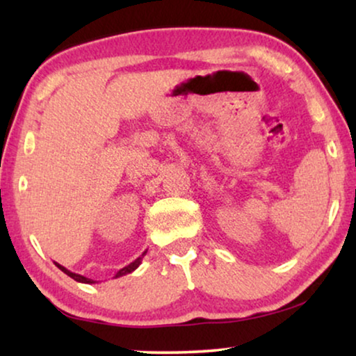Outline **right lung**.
Returning <instances> with one entry per match:
<instances>
[{"label": "right lung", "mask_w": 356, "mask_h": 356, "mask_svg": "<svg viewBox=\"0 0 356 356\" xmlns=\"http://www.w3.org/2000/svg\"><path fill=\"white\" fill-rule=\"evenodd\" d=\"M145 252H147V251H144L143 254H140V256L138 257V259L133 261V262H131V264H128V266H126V267H123V269H120L118 272H116L115 279H118V277H123V275H126V274H131V272H134L136 269H138L140 262H143V257L145 256ZM55 266H56L58 269H60V270L65 272L66 275H70L71 279H74L76 282H81V284H97L95 280H92V279H87V277H84V275H81V274H76V272H71V270H67L65 266L58 264V262H55Z\"/></svg>", "instance_id": "1"}]
</instances>
